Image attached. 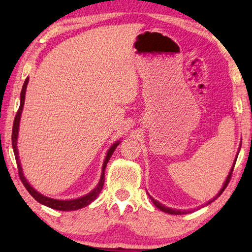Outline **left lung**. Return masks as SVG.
<instances>
[{"mask_svg": "<svg viewBox=\"0 0 252 252\" xmlns=\"http://www.w3.org/2000/svg\"><path fill=\"white\" fill-rule=\"evenodd\" d=\"M241 144H242V142H241ZM241 144H240V147H239V153H240V149H241ZM239 153H237V155H236V158H237V156H239ZM236 158H235V160H234V164H233V166H232V168H230V171H229V173H228V175H227V178H226V180H225V182H223V185H222V188L220 189V191L218 192V194H217L215 197H213L211 201H209L208 203H206V204H210V203H212L213 201H215V199H217L219 197L220 195L222 194V191L225 190V188L227 187V185L229 184V180H230V177H232V172H233V170H234V165H235V163H236ZM149 195V194H148ZM150 196V195H149ZM150 199L151 201H153V203L155 204V206H156V208H158L160 210V211H163V212H166V213H168V215H185V213H188V212H191V211H189V210H187V211H186V210H184V211H181V210H177V209H171V208H167V206H165L164 204H161V203H159L158 201H156V199H155L154 197H151L150 196Z\"/></svg>", "mask_w": 252, "mask_h": 252, "instance_id": "8db88e82", "label": "left lung"}]
</instances>
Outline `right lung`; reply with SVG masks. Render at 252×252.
Listing matches in <instances>:
<instances>
[{"label": "right lung", "instance_id": "1", "mask_svg": "<svg viewBox=\"0 0 252 252\" xmlns=\"http://www.w3.org/2000/svg\"><path fill=\"white\" fill-rule=\"evenodd\" d=\"M29 80H30V79L26 78V80L23 85L22 93H20V105H19L18 111H17V115L15 117V122H13L12 137H11L12 149H13V153H15V157H16V161H17V166H18L20 180H22V182L24 184V186H25V188L27 189V190H29L30 194L32 195L37 202L41 203V204L48 206V208H51L54 210H60V211H74V210H79V209L85 208V206L91 204L92 202H94L96 197H97V196L99 195V192H101L102 188H103V185H104V171H105L106 164H108L110 158H111L113 151H115L116 148L119 146L120 140L116 141V142L109 148L108 153H106L105 159H104V161H103L101 178H99V181H98L97 186H96V187L93 189L91 192H88V194L81 196V197L73 198V199H55V198L47 197V196L40 194L39 191L35 190V189H34L32 186L29 184V181H27L25 175H24L22 164H20V159H19L18 147H17V141H18V133H19L20 117H22V112H23V109H24V103H25V94H26V88H27V84H29Z\"/></svg>", "mask_w": 252, "mask_h": 252}]
</instances>
